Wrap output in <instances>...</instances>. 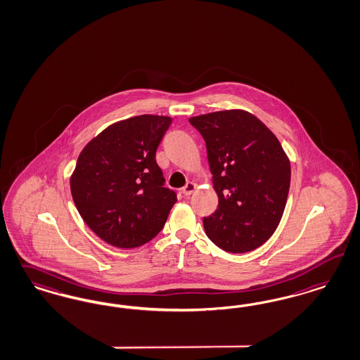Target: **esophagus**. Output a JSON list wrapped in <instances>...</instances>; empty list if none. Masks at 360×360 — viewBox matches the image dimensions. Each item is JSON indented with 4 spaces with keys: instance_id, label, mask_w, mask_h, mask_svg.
<instances>
[{
    "instance_id": "1",
    "label": "esophagus",
    "mask_w": 360,
    "mask_h": 360,
    "mask_svg": "<svg viewBox=\"0 0 360 360\" xmlns=\"http://www.w3.org/2000/svg\"><path fill=\"white\" fill-rule=\"evenodd\" d=\"M195 188H197V185L194 182H187L186 186L182 188V194L185 197H188V195H191L195 191Z\"/></svg>"
}]
</instances>
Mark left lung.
<instances>
[{"label": "left lung", "instance_id": "8db88e82", "mask_svg": "<svg viewBox=\"0 0 360 360\" xmlns=\"http://www.w3.org/2000/svg\"><path fill=\"white\" fill-rule=\"evenodd\" d=\"M206 142L218 207L206 234L229 252H248L273 236L285 211L291 167L273 131L245 110L188 120Z\"/></svg>", "mask_w": 360, "mask_h": 360}]
</instances>
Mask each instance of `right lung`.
I'll return each instance as SVG.
<instances>
[{"instance_id":"add662e5","label":"right lung","mask_w":360,"mask_h":360,"mask_svg":"<svg viewBox=\"0 0 360 360\" xmlns=\"http://www.w3.org/2000/svg\"><path fill=\"white\" fill-rule=\"evenodd\" d=\"M170 124V117L150 114L120 121L93 138L78 157L70 178L75 207L112 246L148 243L176 202L155 161Z\"/></svg>"}]
</instances>
